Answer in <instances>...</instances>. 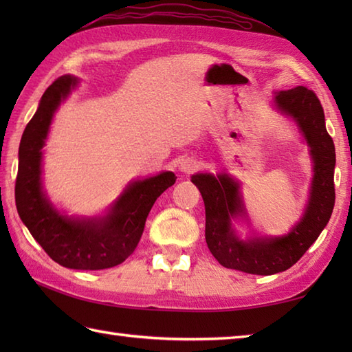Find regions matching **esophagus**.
<instances>
[{
    "mask_svg": "<svg viewBox=\"0 0 352 352\" xmlns=\"http://www.w3.org/2000/svg\"><path fill=\"white\" fill-rule=\"evenodd\" d=\"M198 168H199V163L197 160H193V159L183 160L182 166H180V169L183 172H186V174H192V172H195Z\"/></svg>",
    "mask_w": 352,
    "mask_h": 352,
    "instance_id": "34e87169",
    "label": "esophagus"
}]
</instances>
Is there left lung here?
I'll return each instance as SVG.
<instances>
[{
  "label": "left lung",
  "mask_w": 352,
  "mask_h": 352,
  "mask_svg": "<svg viewBox=\"0 0 352 352\" xmlns=\"http://www.w3.org/2000/svg\"><path fill=\"white\" fill-rule=\"evenodd\" d=\"M283 113L300 125L315 163L310 201L302 219L287 236L239 241L231 218L243 214L239 186L227 175L197 174L192 183L199 189L206 206V242L222 266L246 274L272 275L286 271L300 260L325 228L334 208V142L325 129L324 109L316 94L296 86L275 95Z\"/></svg>",
  "instance_id": "left-lung-1"
}]
</instances>
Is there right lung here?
Wrapping results in <instances>:
<instances>
[{"label": "right lung", "instance_id": "add662e5", "mask_svg": "<svg viewBox=\"0 0 352 352\" xmlns=\"http://www.w3.org/2000/svg\"><path fill=\"white\" fill-rule=\"evenodd\" d=\"M76 83L77 78L71 76L57 78L45 91L39 109L27 124L19 145L14 201L19 218L56 263L80 271H98L113 267L131 256L155 199L175 183L177 177L174 172H162L133 183L101 221H78L58 214L42 192L41 149L52 115Z\"/></svg>", "mask_w": 352, "mask_h": 352}]
</instances>
